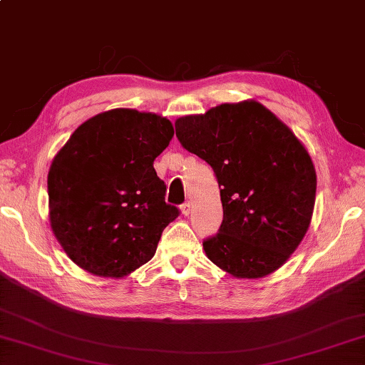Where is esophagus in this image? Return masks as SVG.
I'll use <instances>...</instances> for the list:
<instances>
[{
    "instance_id": "esophagus-1",
    "label": "esophagus",
    "mask_w": 365,
    "mask_h": 365,
    "mask_svg": "<svg viewBox=\"0 0 365 365\" xmlns=\"http://www.w3.org/2000/svg\"><path fill=\"white\" fill-rule=\"evenodd\" d=\"M190 210H192V203L190 202H185L181 205V212L184 216H189L190 215Z\"/></svg>"
}]
</instances>
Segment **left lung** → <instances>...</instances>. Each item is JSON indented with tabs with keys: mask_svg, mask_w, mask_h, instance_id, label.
I'll list each match as a JSON object with an SVG mask.
<instances>
[{
	"mask_svg": "<svg viewBox=\"0 0 365 365\" xmlns=\"http://www.w3.org/2000/svg\"><path fill=\"white\" fill-rule=\"evenodd\" d=\"M184 149L211 165L222 224L203 250L235 278H262L283 265L310 227L316 171L297 136L264 105L224 103L176 119Z\"/></svg>",
	"mask_w": 365,
	"mask_h": 365,
	"instance_id": "obj_1",
	"label": "left lung"
}]
</instances>
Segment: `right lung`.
<instances>
[{
    "instance_id": "1",
    "label": "right lung",
    "mask_w": 365,
    "mask_h": 365,
    "mask_svg": "<svg viewBox=\"0 0 365 365\" xmlns=\"http://www.w3.org/2000/svg\"><path fill=\"white\" fill-rule=\"evenodd\" d=\"M167 118L118 108L74 130L53 157L47 192L55 238L76 265L123 278L154 257L180 215L154 160L173 138Z\"/></svg>"
}]
</instances>
